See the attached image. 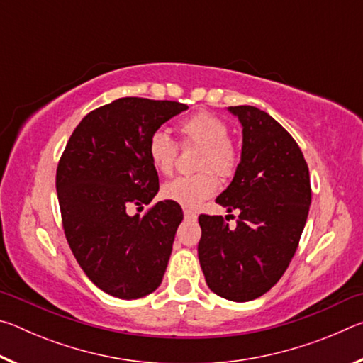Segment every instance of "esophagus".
<instances>
[{
  "mask_svg": "<svg viewBox=\"0 0 363 363\" xmlns=\"http://www.w3.org/2000/svg\"><path fill=\"white\" fill-rule=\"evenodd\" d=\"M184 218H186L187 220H195L196 219V213L192 211V210H184Z\"/></svg>",
  "mask_w": 363,
  "mask_h": 363,
  "instance_id": "obj_1",
  "label": "esophagus"
}]
</instances>
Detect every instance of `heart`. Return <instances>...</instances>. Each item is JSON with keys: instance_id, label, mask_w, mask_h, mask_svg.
Masks as SVG:
<instances>
[{"instance_id": "b5f03b06", "label": "heart", "mask_w": 363, "mask_h": 363, "mask_svg": "<svg viewBox=\"0 0 363 363\" xmlns=\"http://www.w3.org/2000/svg\"><path fill=\"white\" fill-rule=\"evenodd\" d=\"M179 134L184 145L203 147L196 164L201 173L179 176L167 182L162 187V196L181 206L196 208L218 192L219 179L216 174L224 179L235 174L240 155L235 144L227 138V123L210 112H196L184 118L179 123ZM147 153L160 174L168 176L173 173L177 160V144L168 133L162 130L152 133L147 143Z\"/></svg>"}]
</instances>
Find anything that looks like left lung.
<instances>
[{
  "label": "left lung",
  "mask_w": 363,
  "mask_h": 363,
  "mask_svg": "<svg viewBox=\"0 0 363 363\" xmlns=\"http://www.w3.org/2000/svg\"><path fill=\"white\" fill-rule=\"evenodd\" d=\"M243 128L242 158L216 203L232 213L200 214L199 259L208 286L220 298L245 303L267 293L296 253L311 206V177L303 152L269 113L229 107Z\"/></svg>",
  "instance_id": "1"
}]
</instances>
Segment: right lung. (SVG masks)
I'll list each match as a JSON object with an SVG mask.
<instances>
[{
    "mask_svg": "<svg viewBox=\"0 0 363 363\" xmlns=\"http://www.w3.org/2000/svg\"><path fill=\"white\" fill-rule=\"evenodd\" d=\"M186 104L121 97L93 110L72 133L56 173L62 225L88 279L120 299L155 291L163 280L181 206L158 201L144 216L126 213L158 192L147 143Z\"/></svg>",
    "mask_w": 363,
    "mask_h": 363,
    "instance_id": "obj_1",
    "label": "right lung"
}]
</instances>
